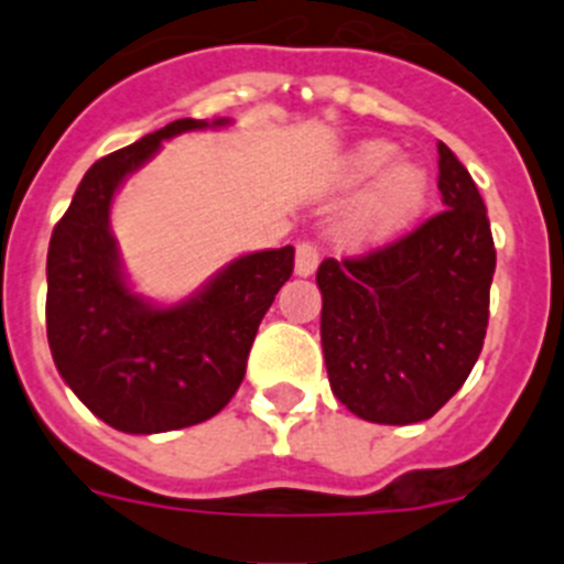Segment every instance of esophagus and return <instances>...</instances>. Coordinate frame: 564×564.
<instances>
[{
    "instance_id": "esophagus-1",
    "label": "esophagus",
    "mask_w": 564,
    "mask_h": 564,
    "mask_svg": "<svg viewBox=\"0 0 564 564\" xmlns=\"http://www.w3.org/2000/svg\"><path fill=\"white\" fill-rule=\"evenodd\" d=\"M318 265V246L316 242H299L296 246V273L311 276Z\"/></svg>"
}]
</instances>
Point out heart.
<instances>
[{
  "label": "heart",
  "mask_w": 564,
  "mask_h": 564,
  "mask_svg": "<svg viewBox=\"0 0 564 564\" xmlns=\"http://www.w3.org/2000/svg\"><path fill=\"white\" fill-rule=\"evenodd\" d=\"M398 149L387 141H367L352 149L341 163L344 186L378 181L376 192L364 200L344 226L350 246H376L410 226L430 194V174L417 163H398Z\"/></svg>",
  "instance_id": "obj_1"
}]
</instances>
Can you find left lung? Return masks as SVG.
I'll return each mask as SVG.
<instances>
[{
	"instance_id": "1",
	"label": "left lung",
	"mask_w": 564,
	"mask_h": 564,
	"mask_svg": "<svg viewBox=\"0 0 564 564\" xmlns=\"http://www.w3.org/2000/svg\"><path fill=\"white\" fill-rule=\"evenodd\" d=\"M437 154L443 212L316 271L333 395L364 421H426L460 390L482 350L495 239L471 174L446 143Z\"/></svg>"
}]
</instances>
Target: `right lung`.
I'll return each instance as SVG.
<instances>
[{"mask_svg": "<svg viewBox=\"0 0 564 564\" xmlns=\"http://www.w3.org/2000/svg\"><path fill=\"white\" fill-rule=\"evenodd\" d=\"M206 127L181 118L93 163L50 237L53 361L93 415L129 435L217 415L246 378L259 322L293 273V248L285 246L234 259L181 305L154 307L129 291L109 234L115 192L163 141Z\"/></svg>", "mask_w": 564, "mask_h": 564, "instance_id": "1", "label": "right lung"}]
</instances>
